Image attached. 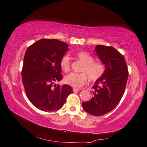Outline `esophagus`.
Returning a JSON list of instances; mask_svg holds the SVG:
<instances>
[{
	"label": "esophagus",
	"mask_w": 147,
	"mask_h": 147,
	"mask_svg": "<svg viewBox=\"0 0 147 147\" xmlns=\"http://www.w3.org/2000/svg\"><path fill=\"white\" fill-rule=\"evenodd\" d=\"M73 92H78L79 90H80V89L79 88H73Z\"/></svg>",
	"instance_id": "34e87169"
}]
</instances>
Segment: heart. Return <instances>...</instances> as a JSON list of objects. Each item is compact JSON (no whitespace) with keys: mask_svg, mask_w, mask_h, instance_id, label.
<instances>
[{"mask_svg":"<svg viewBox=\"0 0 147 147\" xmlns=\"http://www.w3.org/2000/svg\"><path fill=\"white\" fill-rule=\"evenodd\" d=\"M75 57L83 62L81 71L85 73H71L64 77V83L74 88H80L87 83L88 78L92 81L98 80L100 78L105 72L104 64L100 62L94 61V59L88 52L80 51L76 53ZM60 66L62 71L68 73L71 69L70 59L67 55L62 57Z\"/></svg>","mask_w":147,"mask_h":147,"instance_id":"heart-1","label":"heart"}]
</instances>
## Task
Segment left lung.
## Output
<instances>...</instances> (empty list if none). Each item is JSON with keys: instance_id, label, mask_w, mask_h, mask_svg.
Returning <instances> with one entry per match:
<instances>
[{"instance_id": "left-lung-1", "label": "left lung", "mask_w": 147, "mask_h": 147, "mask_svg": "<svg viewBox=\"0 0 147 147\" xmlns=\"http://www.w3.org/2000/svg\"><path fill=\"white\" fill-rule=\"evenodd\" d=\"M94 51L105 65V72L92 86L94 95L90 100L83 102L82 107L90 114L100 116L113 110L120 102L128 70L124 56L112 47L97 45Z\"/></svg>"}]
</instances>
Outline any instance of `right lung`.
<instances>
[{
	"mask_svg": "<svg viewBox=\"0 0 147 147\" xmlns=\"http://www.w3.org/2000/svg\"><path fill=\"white\" fill-rule=\"evenodd\" d=\"M69 45L55 39H41L27 49L24 57L22 82L28 98L40 110L57 111L73 92L68 85L55 82L62 79L60 61Z\"/></svg>",
	"mask_w": 147,
	"mask_h": 147,
	"instance_id": "obj_1",
	"label": "right lung"
}]
</instances>
